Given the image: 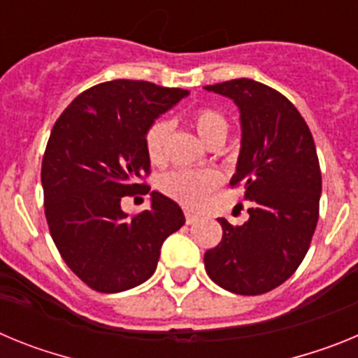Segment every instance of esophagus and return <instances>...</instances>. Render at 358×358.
Returning <instances> with one entry per match:
<instances>
[{
	"label": "esophagus",
	"mask_w": 358,
	"mask_h": 358,
	"mask_svg": "<svg viewBox=\"0 0 358 358\" xmlns=\"http://www.w3.org/2000/svg\"><path fill=\"white\" fill-rule=\"evenodd\" d=\"M185 217H186V224H195L199 220V215H195V213H192V211H186L185 213Z\"/></svg>",
	"instance_id": "esophagus-1"
}]
</instances>
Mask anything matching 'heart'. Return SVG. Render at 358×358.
<instances>
[{
  "mask_svg": "<svg viewBox=\"0 0 358 358\" xmlns=\"http://www.w3.org/2000/svg\"><path fill=\"white\" fill-rule=\"evenodd\" d=\"M192 125L204 143L210 145L217 141H226L229 132V123L226 116L220 115L215 109H197L192 115ZM170 123L166 120H157L145 132V150L148 159L154 164L164 161L166 154V143L170 138ZM222 182L220 173L215 170H173L163 176L159 186L164 194L177 199L179 202L189 208L201 206L206 201L208 194L213 192Z\"/></svg>",
  "mask_w": 358,
  "mask_h": 358,
  "instance_id": "1",
  "label": "heart"
}]
</instances>
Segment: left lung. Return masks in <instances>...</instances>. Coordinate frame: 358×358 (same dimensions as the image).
I'll return each mask as SVG.
<instances>
[{
    "label": "left lung",
    "instance_id": "8db88e82",
    "mask_svg": "<svg viewBox=\"0 0 358 358\" xmlns=\"http://www.w3.org/2000/svg\"><path fill=\"white\" fill-rule=\"evenodd\" d=\"M238 107L240 154L231 186H243L249 220L222 226V242L204 252L211 280L229 292L258 296L289 280L314 236L321 170L314 138L281 93L251 78L206 85Z\"/></svg>",
    "mask_w": 358,
    "mask_h": 358
}]
</instances>
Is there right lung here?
<instances>
[{"mask_svg": "<svg viewBox=\"0 0 358 358\" xmlns=\"http://www.w3.org/2000/svg\"><path fill=\"white\" fill-rule=\"evenodd\" d=\"M189 91L110 80L78 94L57 120L41 169L50 233L73 273L98 292H123L154 274L161 245L185 224L176 201L150 194L136 217L123 195L143 189L145 132Z\"/></svg>", "mask_w": 358, "mask_h": 358, "instance_id": "1", "label": "right lung"}]
</instances>
